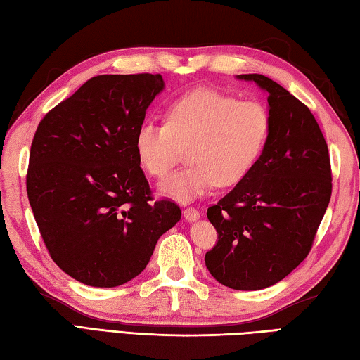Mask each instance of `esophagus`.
I'll use <instances>...</instances> for the list:
<instances>
[{
  "label": "esophagus",
  "instance_id": "1",
  "mask_svg": "<svg viewBox=\"0 0 360 360\" xmlns=\"http://www.w3.org/2000/svg\"><path fill=\"white\" fill-rule=\"evenodd\" d=\"M184 217L186 221L193 223V221H198V219L200 218V213L196 209H193V207H188V209L184 210Z\"/></svg>",
  "mask_w": 360,
  "mask_h": 360
}]
</instances>
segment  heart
<instances>
[{
    "label": "heart",
    "instance_id": "heart-1",
    "mask_svg": "<svg viewBox=\"0 0 360 360\" xmlns=\"http://www.w3.org/2000/svg\"><path fill=\"white\" fill-rule=\"evenodd\" d=\"M269 134L270 113L264 104L196 90L170 105L166 123L139 124L134 147L142 167L158 179L188 150L190 166L160 184L162 196L186 204L217 185L242 181L256 166Z\"/></svg>",
    "mask_w": 360,
    "mask_h": 360
}]
</instances>
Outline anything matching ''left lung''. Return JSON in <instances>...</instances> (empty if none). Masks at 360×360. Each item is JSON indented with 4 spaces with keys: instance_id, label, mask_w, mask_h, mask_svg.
<instances>
[{
    "instance_id": "obj_1",
    "label": "left lung",
    "mask_w": 360,
    "mask_h": 360,
    "mask_svg": "<svg viewBox=\"0 0 360 360\" xmlns=\"http://www.w3.org/2000/svg\"><path fill=\"white\" fill-rule=\"evenodd\" d=\"M270 134L253 170L207 210L218 243L205 266L218 283L256 291L281 281L310 253L332 194L326 139L305 104L262 74Z\"/></svg>"
}]
</instances>
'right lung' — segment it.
<instances>
[{
    "label": "right lung",
    "mask_w": 360,
    "mask_h": 360,
    "mask_svg": "<svg viewBox=\"0 0 360 360\" xmlns=\"http://www.w3.org/2000/svg\"><path fill=\"white\" fill-rule=\"evenodd\" d=\"M161 74H104L53 107L31 143L27 193L50 256L94 288H115L147 267L180 207L151 202L134 139Z\"/></svg>",
    "instance_id": "add662e5"
}]
</instances>
